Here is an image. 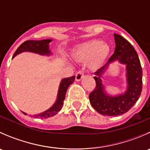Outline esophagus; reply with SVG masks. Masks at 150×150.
I'll return each mask as SVG.
<instances>
[{
	"label": "esophagus",
	"mask_w": 150,
	"mask_h": 150,
	"mask_svg": "<svg viewBox=\"0 0 150 150\" xmlns=\"http://www.w3.org/2000/svg\"><path fill=\"white\" fill-rule=\"evenodd\" d=\"M83 70H79L75 75V79L77 81H80L83 78Z\"/></svg>",
	"instance_id": "esophagus-1"
}]
</instances>
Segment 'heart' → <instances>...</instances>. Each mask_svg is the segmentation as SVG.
I'll list each match as a JSON object with an SVG mask.
<instances>
[{
    "label": "heart",
    "instance_id": "obj_1",
    "mask_svg": "<svg viewBox=\"0 0 150 150\" xmlns=\"http://www.w3.org/2000/svg\"><path fill=\"white\" fill-rule=\"evenodd\" d=\"M110 47L102 40H92L78 45L72 53V57L81 62H88L92 69L100 67L110 54Z\"/></svg>",
    "mask_w": 150,
    "mask_h": 150
}]
</instances>
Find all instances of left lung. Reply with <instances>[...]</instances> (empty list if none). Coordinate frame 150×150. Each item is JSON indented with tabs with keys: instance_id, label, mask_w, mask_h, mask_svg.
I'll return each instance as SVG.
<instances>
[{
	"instance_id": "1",
	"label": "left lung",
	"mask_w": 150,
	"mask_h": 150,
	"mask_svg": "<svg viewBox=\"0 0 150 150\" xmlns=\"http://www.w3.org/2000/svg\"><path fill=\"white\" fill-rule=\"evenodd\" d=\"M115 48L105 65L95 72L96 87L89 94V100L95 110L103 115L116 116L127 112L137 102L142 89V69L137 51L120 35L114 34ZM117 60L127 65L128 87L123 95L110 97L104 92L100 78L110 62Z\"/></svg>"
}]
</instances>
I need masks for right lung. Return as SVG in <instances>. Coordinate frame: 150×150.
<instances>
[{"label":"right lung","instance_id":"obj_1","mask_svg":"<svg viewBox=\"0 0 150 150\" xmlns=\"http://www.w3.org/2000/svg\"><path fill=\"white\" fill-rule=\"evenodd\" d=\"M51 41V39H46V40H26L23 43L20 45L15 53L13 55V58L16 56L17 54L23 52V51H30V52L36 53V54H41V55H50L51 51L49 50V45L48 43ZM75 76L69 77V78H66L62 81L60 83L59 88L58 91V96L56 101L55 104L52 106L50 109H48L46 111L40 113V114L35 115H33L34 117L40 119H46L54 116L56 114L58 113V112L62 107L64 100L65 99V95L69 85H71L75 81ZM24 114L26 115V113L23 112ZM32 116V117H33Z\"/></svg>","mask_w":150,"mask_h":150}]
</instances>
